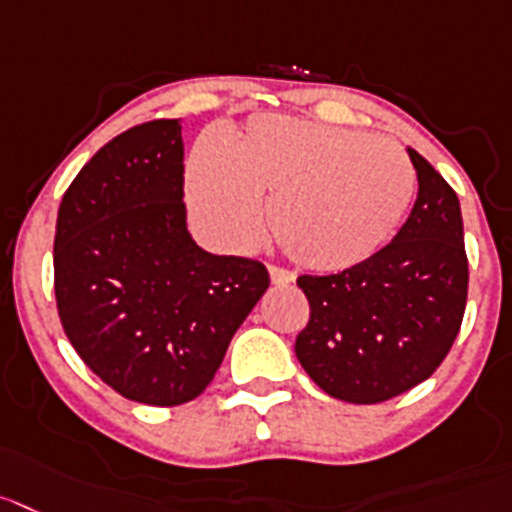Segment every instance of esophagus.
I'll use <instances>...</instances> for the list:
<instances>
[{
  "label": "esophagus",
  "instance_id": "esophagus-1",
  "mask_svg": "<svg viewBox=\"0 0 512 512\" xmlns=\"http://www.w3.org/2000/svg\"><path fill=\"white\" fill-rule=\"evenodd\" d=\"M269 276H271V284H274V286L294 284V274H291L289 269H281V266H271Z\"/></svg>",
  "mask_w": 512,
  "mask_h": 512
}]
</instances>
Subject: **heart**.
Returning a JSON list of instances; mask_svg holds the SVG:
<instances>
[{"label": "heart", "mask_w": 512, "mask_h": 512, "mask_svg": "<svg viewBox=\"0 0 512 512\" xmlns=\"http://www.w3.org/2000/svg\"><path fill=\"white\" fill-rule=\"evenodd\" d=\"M188 163L193 213L233 246L261 226L259 193L281 251L309 271H342L387 243L415 196L410 158L389 140L289 115L253 118Z\"/></svg>", "instance_id": "obj_1"}]
</instances>
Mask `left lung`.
I'll use <instances>...</instances> for the list:
<instances>
[{
    "mask_svg": "<svg viewBox=\"0 0 512 512\" xmlns=\"http://www.w3.org/2000/svg\"><path fill=\"white\" fill-rule=\"evenodd\" d=\"M417 201L392 243L332 276H299L309 324L296 359L329 397L377 405L425 382L450 352L467 301L457 193L407 148Z\"/></svg>",
    "mask_w": 512,
    "mask_h": 512,
    "instance_id": "1",
    "label": "left lung"
}]
</instances>
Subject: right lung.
<instances>
[{
    "label": "right lung",
    "instance_id": "1",
    "mask_svg": "<svg viewBox=\"0 0 512 512\" xmlns=\"http://www.w3.org/2000/svg\"><path fill=\"white\" fill-rule=\"evenodd\" d=\"M269 289L264 264L213 256L191 238L178 120H150L102 145L65 191L55 296L82 362L153 407L196 399Z\"/></svg>",
    "mask_w": 512,
    "mask_h": 512
}]
</instances>
